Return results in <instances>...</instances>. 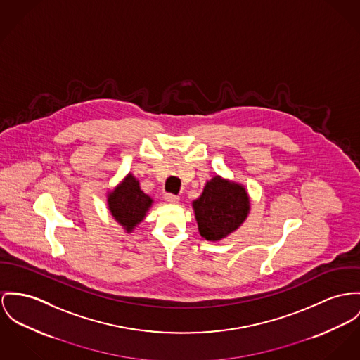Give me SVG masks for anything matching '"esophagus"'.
Instances as JSON below:
<instances>
[{
    "mask_svg": "<svg viewBox=\"0 0 360 360\" xmlns=\"http://www.w3.org/2000/svg\"><path fill=\"white\" fill-rule=\"evenodd\" d=\"M165 200H166L167 202H169V204H176V202H179V197H178V195H174V194H166V195H165Z\"/></svg>",
    "mask_w": 360,
    "mask_h": 360,
    "instance_id": "obj_1",
    "label": "esophagus"
}]
</instances>
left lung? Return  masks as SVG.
Returning <instances> with one entry per match:
<instances>
[{
	"label": "left lung",
	"mask_w": 360,
	"mask_h": 360,
	"mask_svg": "<svg viewBox=\"0 0 360 360\" xmlns=\"http://www.w3.org/2000/svg\"><path fill=\"white\" fill-rule=\"evenodd\" d=\"M192 207L200 236L217 243L247 221L250 198L243 184L214 175L193 200Z\"/></svg>",
	"instance_id": "1"
}]
</instances>
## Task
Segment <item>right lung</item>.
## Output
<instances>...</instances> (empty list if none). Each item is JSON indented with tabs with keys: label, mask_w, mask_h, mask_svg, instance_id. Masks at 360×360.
<instances>
[{
	"label": "right lung",
	"mask_w": 360,
	"mask_h": 360,
	"mask_svg": "<svg viewBox=\"0 0 360 360\" xmlns=\"http://www.w3.org/2000/svg\"><path fill=\"white\" fill-rule=\"evenodd\" d=\"M107 204L113 219L126 233H133L149 212L153 198L141 191L139 179L129 172L107 193Z\"/></svg>",
	"instance_id": "obj_1"
}]
</instances>
